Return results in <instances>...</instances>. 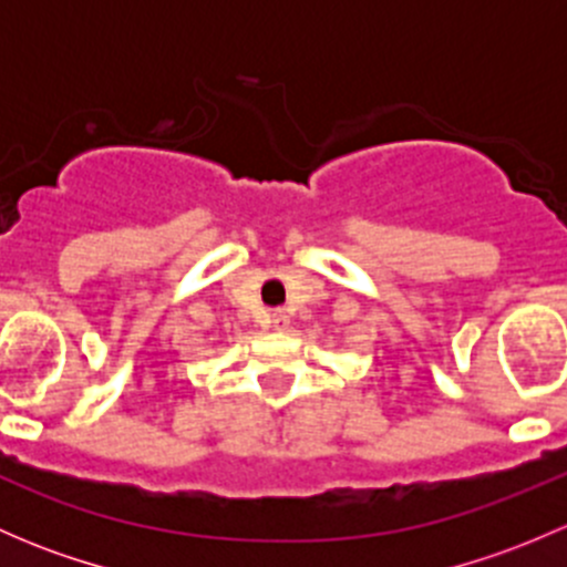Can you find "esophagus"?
<instances>
[{
	"mask_svg": "<svg viewBox=\"0 0 567 567\" xmlns=\"http://www.w3.org/2000/svg\"><path fill=\"white\" fill-rule=\"evenodd\" d=\"M271 326L274 329H285V326H288V316H285V310L271 312Z\"/></svg>",
	"mask_w": 567,
	"mask_h": 567,
	"instance_id": "1",
	"label": "esophagus"
}]
</instances>
